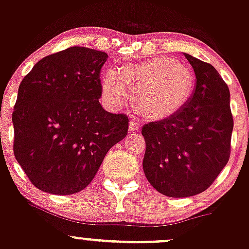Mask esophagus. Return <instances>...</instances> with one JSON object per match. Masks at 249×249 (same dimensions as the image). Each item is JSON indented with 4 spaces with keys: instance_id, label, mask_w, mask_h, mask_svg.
Here are the masks:
<instances>
[{
    "instance_id": "esophagus-1",
    "label": "esophagus",
    "mask_w": 249,
    "mask_h": 249,
    "mask_svg": "<svg viewBox=\"0 0 249 249\" xmlns=\"http://www.w3.org/2000/svg\"><path fill=\"white\" fill-rule=\"evenodd\" d=\"M141 127V124L138 123V120L136 119V118H131L129 122V130L130 131H137V130H140Z\"/></svg>"
}]
</instances>
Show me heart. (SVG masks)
Returning <instances> with one entry per match:
<instances>
[{
	"mask_svg": "<svg viewBox=\"0 0 249 249\" xmlns=\"http://www.w3.org/2000/svg\"><path fill=\"white\" fill-rule=\"evenodd\" d=\"M143 117L162 120L181 111L195 88L192 71L172 57H155L131 64L123 71L109 69L103 77V95L106 103L118 107L130 98Z\"/></svg>",
	"mask_w": 249,
	"mask_h": 249,
	"instance_id": "1",
	"label": "heart"
}]
</instances>
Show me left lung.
<instances>
[{
    "instance_id": "8db88e82",
    "label": "left lung",
    "mask_w": 249,
    "mask_h": 249,
    "mask_svg": "<svg viewBox=\"0 0 249 249\" xmlns=\"http://www.w3.org/2000/svg\"><path fill=\"white\" fill-rule=\"evenodd\" d=\"M184 54L196 74L192 96L177 114L142 127L146 179L173 198L199 195L213 185L229 161L234 127L227 83L213 65Z\"/></svg>"
}]
</instances>
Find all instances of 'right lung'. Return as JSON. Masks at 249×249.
I'll return each mask as SVG.
<instances>
[{
    "label": "right lung",
    "mask_w": 249,
    "mask_h": 249,
    "mask_svg": "<svg viewBox=\"0 0 249 249\" xmlns=\"http://www.w3.org/2000/svg\"><path fill=\"white\" fill-rule=\"evenodd\" d=\"M106 52L72 46L44 57L23 77L13 112L14 155L43 192L67 196L90 184L129 117L99 99Z\"/></svg>",
    "instance_id": "1"
}]
</instances>
